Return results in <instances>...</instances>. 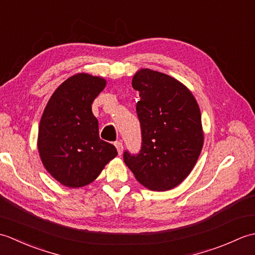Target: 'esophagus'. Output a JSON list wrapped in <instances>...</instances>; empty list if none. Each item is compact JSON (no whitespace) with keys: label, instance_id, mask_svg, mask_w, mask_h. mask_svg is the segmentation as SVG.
<instances>
[{"label":"esophagus","instance_id":"obj_1","mask_svg":"<svg viewBox=\"0 0 255 255\" xmlns=\"http://www.w3.org/2000/svg\"><path fill=\"white\" fill-rule=\"evenodd\" d=\"M115 147L117 149V152L119 155L123 154V151H124V147H123V143L121 141H117L115 142Z\"/></svg>","mask_w":255,"mask_h":255}]
</instances>
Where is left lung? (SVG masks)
<instances>
[{"mask_svg": "<svg viewBox=\"0 0 255 255\" xmlns=\"http://www.w3.org/2000/svg\"><path fill=\"white\" fill-rule=\"evenodd\" d=\"M139 91L137 114L142 148L138 155L124 153L136 180L150 191L176 187L194 169L204 145L198 103L187 86L175 78L139 69L132 78Z\"/></svg>", "mask_w": 255, "mask_h": 255, "instance_id": "1", "label": "left lung"}]
</instances>
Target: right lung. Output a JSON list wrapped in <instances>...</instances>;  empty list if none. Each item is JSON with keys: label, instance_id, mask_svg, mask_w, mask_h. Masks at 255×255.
Segmentation results:
<instances>
[{"label": "right lung", "instance_id": "1", "mask_svg": "<svg viewBox=\"0 0 255 255\" xmlns=\"http://www.w3.org/2000/svg\"><path fill=\"white\" fill-rule=\"evenodd\" d=\"M107 81L90 73L68 78L48 101L38 128L37 148L47 172L63 186L79 188L96 180L117 155L100 139L92 103Z\"/></svg>", "mask_w": 255, "mask_h": 255}]
</instances>
